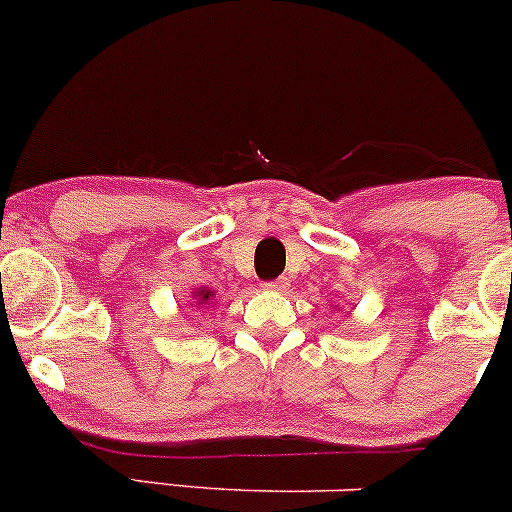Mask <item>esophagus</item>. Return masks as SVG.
<instances>
[{
    "label": "esophagus",
    "instance_id": "esophagus-1",
    "mask_svg": "<svg viewBox=\"0 0 512 512\" xmlns=\"http://www.w3.org/2000/svg\"><path fill=\"white\" fill-rule=\"evenodd\" d=\"M263 287H266V290H285V287H287V280L285 278H278V280H273V283H266V285H263Z\"/></svg>",
    "mask_w": 512,
    "mask_h": 512
}]
</instances>
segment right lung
<instances>
[{
	"label": "right lung",
	"mask_w": 512,
	"mask_h": 512,
	"mask_svg": "<svg viewBox=\"0 0 512 512\" xmlns=\"http://www.w3.org/2000/svg\"><path fill=\"white\" fill-rule=\"evenodd\" d=\"M191 297H193L195 309H208L212 300H215V290H210V287H195Z\"/></svg>",
	"instance_id": "obj_1"
}]
</instances>
